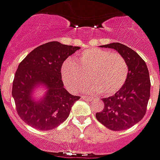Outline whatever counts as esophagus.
<instances>
[{
  "label": "esophagus",
  "mask_w": 160,
  "mask_h": 160,
  "mask_svg": "<svg viewBox=\"0 0 160 160\" xmlns=\"http://www.w3.org/2000/svg\"><path fill=\"white\" fill-rule=\"evenodd\" d=\"M81 99H85V100H88V101H91L92 100L91 97H88V96H86V95L81 96Z\"/></svg>",
  "instance_id": "obj_1"
}]
</instances>
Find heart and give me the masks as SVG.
Listing matches in <instances>:
<instances>
[{
  "instance_id": "heart-1",
  "label": "heart",
  "mask_w": 160,
  "mask_h": 160,
  "mask_svg": "<svg viewBox=\"0 0 160 160\" xmlns=\"http://www.w3.org/2000/svg\"><path fill=\"white\" fill-rule=\"evenodd\" d=\"M61 79L69 91L75 92L87 80L84 90L91 93L102 92L104 95L114 94L127 80L128 68L119 53L100 48H88L74 58L68 59L61 66Z\"/></svg>"
}]
</instances>
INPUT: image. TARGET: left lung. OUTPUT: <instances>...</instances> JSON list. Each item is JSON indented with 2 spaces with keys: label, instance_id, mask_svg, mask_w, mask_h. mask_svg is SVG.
<instances>
[{
  "label": "left lung",
  "instance_id": "8db88e82",
  "mask_svg": "<svg viewBox=\"0 0 160 160\" xmlns=\"http://www.w3.org/2000/svg\"><path fill=\"white\" fill-rule=\"evenodd\" d=\"M101 48L115 49L127 62L128 74L119 91L102 99L105 107L103 111L96 113V119L110 130H126L146 114L151 89L148 68L138 53L121 43H110Z\"/></svg>",
  "mask_w": 160,
  "mask_h": 160
}]
</instances>
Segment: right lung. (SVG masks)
<instances>
[{"label": "right lung", "mask_w": 160, "mask_h": 160, "mask_svg": "<svg viewBox=\"0 0 160 160\" xmlns=\"http://www.w3.org/2000/svg\"><path fill=\"white\" fill-rule=\"evenodd\" d=\"M80 48L58 41L48 42L33 49L18 66L12 96L20 118L30 127L52 130L68 118L72 105L80 97L64 88L61 66ZM38 86H44L46 92L35 100L32 92Z\"/></svg>", "instance_id": "1"}]
</instances>
